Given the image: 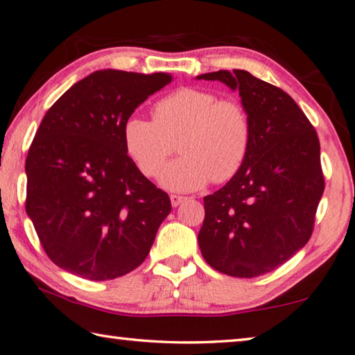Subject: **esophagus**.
Segmentation results:
<instances>
[{
    "label": "esophagus",
    "mask_w": 355,
    "mask_h": 355,
    "mask_svg": "<svg viewBox=\"0 0 355 355\" xmlns=\"http://www.w3.org/2000/svg\"><path fill=\"white\" fill-rule=\"evenodd\" d=\"M184 200H186V197H183V196H177V194H172V196H171L172 207H178L180 203H183Z\"/></svg>",
    "instance_id": "34e87169"
}]
</instances>
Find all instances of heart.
<instances>
[{
    "label": "heart",
    "instance_id": "1",
    "mask_svg": "<svg viewBox=\"0 0 355 355\" xmlns=\"http://www.w3.org/2000/svg\"><path fill=\"white\" fill-rule=\"evenodd\" d=\"M125 150L144 175L158 177L179 141L182 156L161 174L171 191H196L232 180L248 159L254 139L250 112L236 98L209 89L182 87L161 98L153 120L131 116L122 128Z\"/></svg>",
    "mask_w": 355,
    "mask_h": 355
}]
</instances>
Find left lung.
Masks as SVG:
<instances>
[{
	"instance_id": "8db88e82",
	"label": "left lung",
	"mask_w": 355,
	"mask_h": 355,
	"mask_svg": "<svg viewBox=\"0 0 355 355\" xmlns=\"http://www.w3.org/2000/svg\"><path fill=\"white\" fill-rule=\"evenodd\" d=\"M197 78L238 89L254 123L243 169L203 197L202 255L222 274L258 277L290 260L313 233L324 192L320 139L290 95L249 71L219 70Z\"/></svg>"
}]
</instances>
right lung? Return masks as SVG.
<instances>
[{
  "label": "right lung",
  "mask_w": 355,
  "mask_h": 355,
  "mask_svg": "<svg viewBox=\"0 0 355 355\" xmlns=\"http://www.w3.org/2000/svg\"><path fill=\"white\" fill-rule=\"evenodd\" d=\"M167 73L98 70L42 119L26 156V213L50 260L112 280L146 260L172 205L127 155L122 128Z\"/></svg>",
  "instance_id": "obj_1"
}]
</instances>
